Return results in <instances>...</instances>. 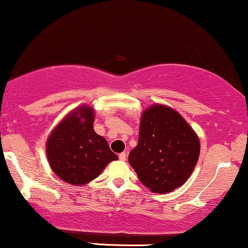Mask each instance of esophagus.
<instances>
[{
	"instance_id": "obj_1",
	"label": "esophagus",
	"mask_w": 248,
	"mask_h": 248,
	"mask_svg": "<svg viewBox=\"0 0 248 248\" xmlns=\"http://www.w3.org/2000/svg\"><path fill=\"white\" fill-rule=\"evenodd\" d=\"M119 159H121L122 161L126 160V154H125V152H122V154L119 155Z\"/></svg>"
}]
</instances>
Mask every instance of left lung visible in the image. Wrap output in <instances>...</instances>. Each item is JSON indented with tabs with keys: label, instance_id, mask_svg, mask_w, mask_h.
Listing matches in <instances>:
<instances>
[{
	"label": "left lung",
	"instance_id": "left-lung-1",
	"mask_svg": "<svg viewBox=\"0 0 248 248\" xmlns=\"http://www.w3.org/2000/svg\"><path fill=\"white\" fill-rule=\"evenodd\" d=\"M199 155V137L178 111L163 104L143 111L138 145L130 152L129 163L150 191L169 193L180 187Z\"/></svg>",
	"mask_w": 248,
	"mask_h": 248
}]
</instances>
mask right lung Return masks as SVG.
<instances>
[{
  "instance_id": "1",
  "label": "right lung",
  "mask_w": 248,
  "mask_h": 248,
  "mask_svg": "<svg viewBox=\"0 0 248 248\" xmlns=\"http://www.w3.org/2000/svg\"><path fill=\"white\" fill-rule=\"evenodd\" d=\"M94 110L79 105L70 111L46 139V151L55 174L68 184L82 186L102 173L118 155L93 130Z\"/></svg>"
}]
</instances>
